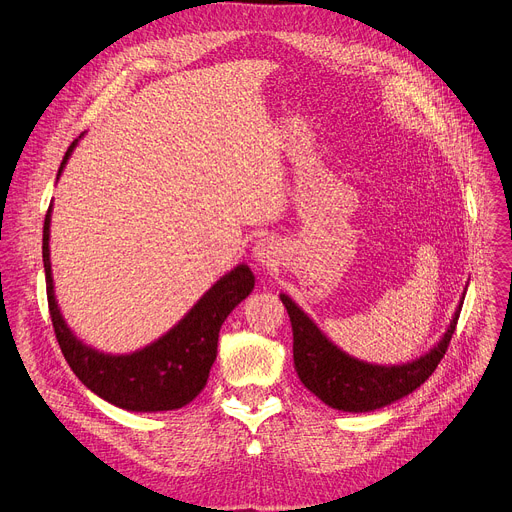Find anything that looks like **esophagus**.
<instances>
[{
	"instance_id": "34e87169",
	"label": "esophagus",
	"mask_w": 512,
	"mask_h": 512,
	"mask_svg": "<svg viewBox=\"0 0 512 512\" xmlns=\"http://www.w3.org/2000/svg\"><path fill=\"white\" fill-rule=\"evenodd\" d=\"M278 257H280V245H278V240H274V238H270V236H265V238H259V240L255 242V247H253V259H255L259 265L272 267V265L278 261Z\"/></svg>"
}]
</instances>
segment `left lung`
I'll list each match as a JSON object with an SVG mask.
<instances>
[{
	"label": "left lung",
	"instance_id": "1",
	"mask_svg": "<svg viewBox=\"0 0 512 512\" xmlns=\"http://www.w3.org/2000/svg\"><path fill=\"white\" fill-rule=\"evenodd\" d=\"M280 299L292 324L294 369L301 382L328 407L348 413L382 409L417 390L446 355L463 307L461 301L442 340L423 357L402 365H373L342 353L334 342L321 334L297 303L286 294H280Z\"/></svg>",
	"mask_w": 512,
	"mask_h": 512
}]
</instances>
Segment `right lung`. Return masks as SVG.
Instances as JSON below:
<instances>
[{"instance_id": "right-lung-1", "label": "right lung", "mask_w": 512, "mask_h": 512, "mask_svg": "<svg viewBox=\"0 0 512 512\" xmlns=\"http://www.w3.org/2000/svg\"><path fill=\"white\" fill-rule=\"evenodd\" d=\"M76 143L78 139L68 147L58 178ZM49 222L51 205L43 224L47 303L53 332H56L64 359L76 373V378L103 400L126 411L157 413L188 405L207 384L209 369L218 355V336L224 319L242 299L249 297L255 286V276L249 265L242 263L215 282L197 305L153 344L130 355H105L83 344L70 332L56 297H53Z\"/></svg>"}]
</instances>
